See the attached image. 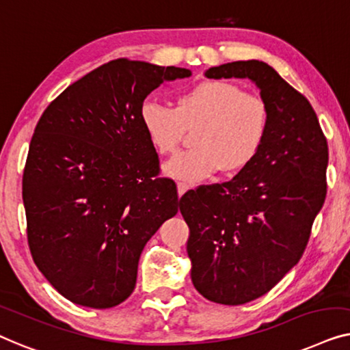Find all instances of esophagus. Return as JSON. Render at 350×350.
I'll use <instances>...</instances> for the list:
<instances>
[{"instance_id": "obj_1", "label": "esophagus", "mask_w": 350, "mask_h": 350, "mask_svg": "<svg viewBox=\"0 0 350 350\" xmlns=\"http://www.w3.org/2000/svg\"><path fill=\"white\" fill-rule=\"evenodd\" d=\"M190 189V185L189 184H185V182H179V184H177V193H179V198L182 195L185 193L187 190Z\"/></svg>"}]
</instances>
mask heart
<instances>
[{"instance_id":"b5f03b06","label":"heart","mask_w":350,"mask_h":350,"mask_svg":"<svg viewBox=\"0 0 350 350\" xmlns=\"http://www.w3.org/2000/svg\"><path fill=\"white\" fill-rule=\"evenodd\" d=\"M141 124L159 154H173L189 128H196L195 147L166 161L165 173L198 182L224 168L234 173L260 154L269 131V107L260 95L238 83L204 81L182 92L177 107L157 100L141 106Z\"/></svg>"}]
</instances>
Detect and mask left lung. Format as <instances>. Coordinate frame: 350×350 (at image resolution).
I'll list each match as a JSON object with an SVG mask.
<instances>
[{"label": "left lung", "instance_id": "1", "mask_svg": "<svg viewBox=\"0 0 350 350\" xmlns=\"http://www.w3.org/2000/svg\"><path fill=\"white\" fill-rule=\"evenodd\" d=\"M206 77H249L269 107L252 163L180 198L191 282L211 301L238 306L268 293L303 257L327 196L328 144L311 103L267 63H226Z\"/></svg>", "mask_w": 350, "mask_h": 350}]
</instances>
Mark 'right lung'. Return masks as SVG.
Segmentation results:
<instances>
[{
  "label": "right lung",
  "instance_id": "right-lung-1",
  "mask_svg": "<svg viewBox=\"0 0 350 350\" xmlns=\"http://www.w3.org/2000/svg\"><path fill=\"white\" fill-rule=\"evenodd\" d=\"M190 75L117 58L42 112L22 179L27 238L39 271L70 301L96 309L125 301L147 241L179 211L139 112L161 83Z\"/></svg>",
  "mask_w": 350,
  "mask_h": 350
}]
</instances>
